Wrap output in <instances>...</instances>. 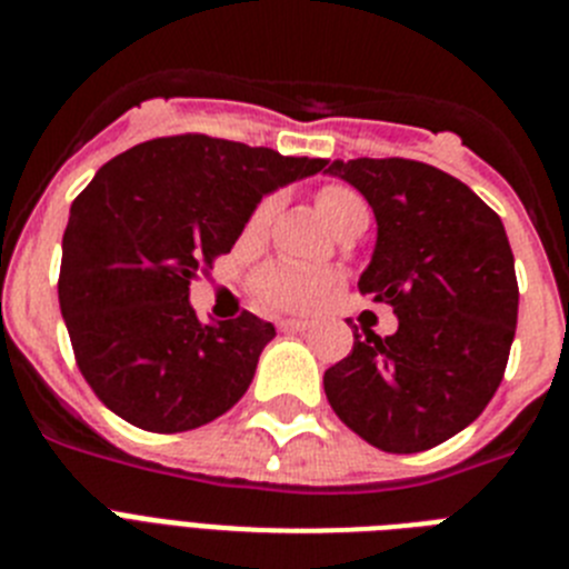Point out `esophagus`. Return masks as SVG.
I'll list each match as a JSON object with an SVG mask.
<instances>
[{"instance_id": "esophagus-1", "label": "esophagus", "mask_w": 569, "mask_h": 569, "mask_svg": "<svg viewBox=\"0 0 569 569\" xmlns=\"http://www.w3.org/2000/svg\"><path fill=\"white\" fill-rule=\"evenodd\" d=\"M279 330H284V333H305V330H310V321H301V319H281V321H279Z\"/></svg>"}]
</instances>
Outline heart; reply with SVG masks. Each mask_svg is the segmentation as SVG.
Listing matches in <instances>:
<instances>
[{
  "mask_svg": "<svg viewBox=\"0 0 569 569\" xmlns=\"http://www.w3.org/2000/svg\"><path fill=\"white\" fill-rule=\"evenodd\" d=\"M361 196L345 184H328L316 193V210L325 222L333 228L341 216L350 208H359ZM273 199L259 202L253 210L250 224L259 228L270 219ZM339 288V273L328 268H310V264H293V261H273L268 268H261L253 279V293L264 308L273 310H310L316 308L325 296Z\"/></svg>",
  "mask_w": 569,
  "mask_h": 569,
  "instance_id": "obj_1",
  "label": "heart"
}]
</instances>
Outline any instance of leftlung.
Listing matches in <instances>:
<instances>
[{
    "mask_svg": "<svg viewBox=\"0 0 569 569\" xmlns=\"http://www.w3.org/2000/svg\"><path fill=\"white\" fill-rule=\"evenodd\" d=\"M373 208L376 250L359 290L399 316L393 336L353 333L325 393L385 453H421L481 416L499 390L519 319L505 224L465 182L413 159L328 168Z\"/></svg>",
    "mask_w": 569,
    "mask_h": 569,
    "instance_id": "left-lung-1",
    "label": "left lung"
}]
</instances>
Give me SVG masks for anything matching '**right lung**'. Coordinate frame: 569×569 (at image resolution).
<instances>
[{"instance_id": "1", "label": "right lung", "mask_w": 569, "mask_h": 569, "mask_svg": "<svg viewBox=\"0 0 569 569\" xmlns=\"http://www.w3.org/2000/svg\"><path fill=\"white\" fill-rule=\"evenodd\" d=\"M325 164L184 133L99 168L70 204L59 308L79 370L108 410L150 433H184L248 393L276 328L248 310L202 325L190 281L230 253L261 196Z\"/></svg>"}]
</instances>
